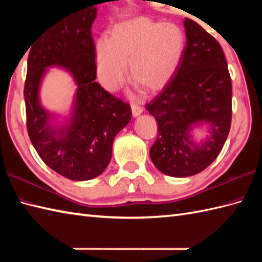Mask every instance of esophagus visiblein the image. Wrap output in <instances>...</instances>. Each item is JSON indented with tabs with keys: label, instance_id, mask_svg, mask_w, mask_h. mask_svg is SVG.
Here are the masks:
<instances>
[{
	"label": "esophagus",
	"instance_id": "1",
	"mask_svg": "<svg viewBox=\"0 0 262 262\" xmlns=\"http://www.w3.org/2000/svg\"><path fill=\"white\" fill-rule=\"evenodd\" d=\"M142 113H143V108L141 107V105L135 104V103L132 104V114H133V116L137 117V116H140Z\"/></svg>",
	"mask_w": 262,
	"mask_h": 262
}]
</instances>
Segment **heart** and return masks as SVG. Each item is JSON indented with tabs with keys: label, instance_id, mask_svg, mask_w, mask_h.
Instances as JSON below:
<instances>
[{
	"label": "heart",
	"instance_id": "1",
	"mask_svg": "<svg viewBox=\"0 0 262 262\" xmlns=\"http://www.w3.org/2000/svg\"><path fill=\"white\" fill-rule=\"evenodd\" d=\"M186 49V36L172 24L140 16L116 24L109 41L100 39L94 62L101 84L114 91L125 80L129 63L133 82L147 92L163 89L173 77Z\"/></svg>",
	"mask_w": 262,
	"mask_h": 262
}]
</instances>
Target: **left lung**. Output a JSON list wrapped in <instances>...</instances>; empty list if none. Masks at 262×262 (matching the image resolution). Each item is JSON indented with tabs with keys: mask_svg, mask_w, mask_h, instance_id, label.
<instances>
[{
	"mask_svg": "<svg viewBox=\"0 0 262 262\" xmlns=\"http://www.w3.org/2000/svg\"><path fill=\"white\" fill-rule=\"evenodd\" d=\"M186 49L174 76L146 109L158 122L149 148L154 165L170 177L197 174L223 148L232 120V82L223 49L197 22L186 18ZM210 125V136L194 143V125Z\"/></svg>",
	"mask_w": 262,
	"mask_h": 262,
	"instance_id": "left-lung-1",
	"label": "left lung"
}]
</instances>
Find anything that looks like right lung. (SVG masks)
I'll use <instances>...</instances> for the list:
<instances>
[{"instance_id": "add662e5", "label": "right lung", "mask_w": 262, "mask_h": 262, "mask_svg": "<svg viewBox=\"0 0 262 262\" xmlns=\"http://www.w3.org/2000/svg\"><path fill=\"white\" fill-rule=\"evenodd\" d=\"M96 15L92 7L56 21L36 39L28 55L24 96L29 138L49 168L75 181L102 173L115 136L132 119L130 105L96 82L91 33ZM52 66L68 69L78 84L72 117L60 128L50 125V115L38 102L40 82Z\"/></svg>"}]
</instances>
